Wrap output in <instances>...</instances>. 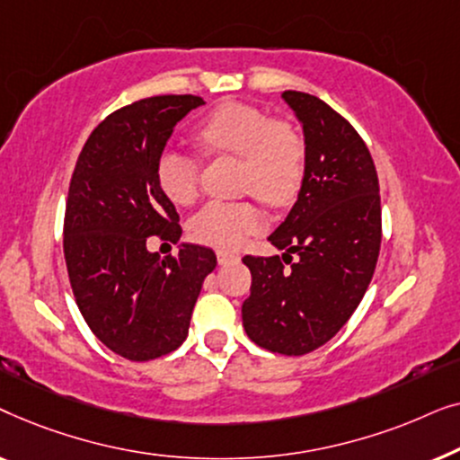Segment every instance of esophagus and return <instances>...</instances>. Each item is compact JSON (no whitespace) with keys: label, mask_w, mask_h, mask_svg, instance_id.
I'll return each instance as SVG.
<instances>
[{"label":"esophagus","mask_w":460,"mask_h":460,"mask_svg":"<svg viewBox=\"0 0 460 460\" xmlns=\"http://www.w3.org/2000/svg\"><path fill=\"white\" fill-rule=\"evenodd\" d=\"M217 261L219 266H226V263H236L238 255H232L228 251H217Z\"/></svg>","instance_id":"34e87169"}]
</instances>
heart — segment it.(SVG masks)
Wrapping results in <instances>:
<instances>
[{
	"label": "heart",
	"mask_w": 460,
	"mask_h": 460,
	"mask_svg": "<svg viewBox=\"0 0 460 460\" xmlns=\"http://www.w3.org/2000/svg\"><path fill=\"white\" fill-rule=\"evenodd\" d=\"M207 155L243 161L241 190L270 207H287L297 197L305 165V142L293 123L272 119L260 106L226 102L213 109L194 129ZM156 186L169 203L186 207L199 197L200 163L167 148L156 159ZM263 217L249 200L209 203L190 219V236L200 244L232 251L261 228Z\"/></svg>",
	"instance_id": "heart-1"
}]
</instances>
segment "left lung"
<instances>
[{
    "label": "left lung",
    "instance_id": "1",
    "mask_svg": "<svg viewBox=\"0 0 460 460\" xmlns=\"http://www.w3.org/2000/svg\"><path fill=\"white\" fill-rule=\"evenodd\" d=\"M282 98L304 128L305 172L297 203L268 236L287 249L282 260L243 257L251 270L243 326L263 349L304 356L331 341L367 293L381 249V197L373 156L349 121L312 93Z\"/></svg>",
    "mask_w": 460,
    "mask_h": 460
}]
</instances>
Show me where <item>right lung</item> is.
Returning <instances> with one entry per match:
<instances>
[{"mask_svg": "<svg viewBox=\"0 0 460 460\" xmlns=\"http://www.w3.org/2000/svg\"><path fill=\"white\" fill-rule=\"evenodd\" d=\"M200 104V96L169 93L111 112L87 137L68 186L62 247L75 301L93 335L131 362L180 348L217 263L199 244L167 257L146 247L150 236H181L155 167L175 125Z\"/></svg>", "mask_w": 460, "mask_h": 460, "instance_id": "add662e5", "label": "right lung"}]
</instances>
